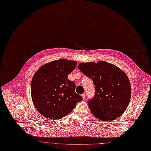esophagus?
<instances>
[{
	"label": "esophagus",
	"instance_id": "34e87169",
	"mask_svg": "<svg viewBox=\"0 0 151 151\" xmlns=\"http://www.w3.org/2000/svg\"><path fill=\"white\" fill-rule=\"evenodd\" d=\"M82 96L83 99H85V96H86V95H85V93H84L82 94Z\"/></svg>",
	"mask_w": 151,
	"mask_h": 151
}]
</instances>
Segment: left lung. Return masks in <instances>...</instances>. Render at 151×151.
<instances>
[{"label": "left lung", "mask_w": 151, "mask_h": 151, "mask_svg": "<svg viewBox=\"0 0 151 151\" xmlns=\"http://www.w3.org/2000/svg\"><path fill=\"white\" fill-rule=\"evenodd\" d=\"M78 69L92 79L95 86V95L88 103L92 114L104 121L115 120L122 116L131 97V86L126 75L104 61L82 63Z\"/></svg>", "instance_id": "obj_1"}]
</instances>
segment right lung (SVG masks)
I'll return each mask as SVG.
<instances>
[{
	"instance_id": "add662e5",
	"label": "right lung",
	"mask_w": 151,
	"mask_h": 151,
	"mask_svg": "<svg viewBox=\"0 0 151 151\" xmlns=\"http://www.w3.org/2000/svg\"><path fill=\"white\" fill-rule=\"evenodd\" d=\"M75 61L59 59L41 67L31 85L32 102L43 116L59 120L69 114L82 97L75 92V83L68 79L76 68Z\"/></svg>"
}]
</instances>
